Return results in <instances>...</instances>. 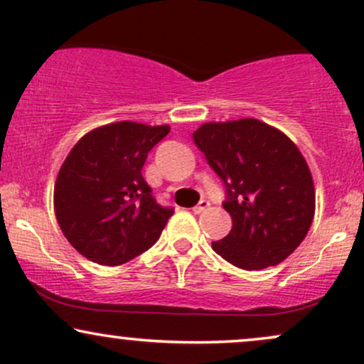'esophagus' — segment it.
Segmentation results:
<instances>
[{
	"label": "esophagus",
	"instance_id": "obj_1",
	"mask_svg": "<svg viewBox=\"0 0 364 364\" xmlns=\"http://www.w3.org/2000/svg\"><path fill=\"white\" fill-rule=\"evenodd\" d=\"M208 207H210V203H208L207 200H202V202H200L198 205L193 207V212H195V214H202V212H205Z\"/></svg>",
	"mask_w": 364,
	"mask_h": 364
}]
</instances>
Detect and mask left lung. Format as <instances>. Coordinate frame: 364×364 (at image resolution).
<instances>
[{"mask_svg": "<svg viewBox=\"0 0 364 364\" xmlns=\"http://www.w3.org/2000/svg\"><path fill=\"white\" fill-rule=\"evenodd\" d=\"M195 145L223 179L232 229L212 248L232 265L262 270L301 245L315 215V188L298 147L262 121L205 123Z\"/></svg>", "mask_w": 364, "mask_h": 364, "instance_id": "obj_1", "label": "left lung"}]
</instances>
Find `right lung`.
Segmentation results:
<instances>
[{
  "label": "right lung",
  "instance_id": "add662e5",
  "mask_svg": "<svg viewBox=\"0 0 364 364\" xmlns=\"http://www.w3.org/2000/svg\"><path fill=\"white\" fill-rule=\"evenodd\" d=\"M168 124L133 121L92 129L63 162L54 185V212L70 245L101 265H121L147 252L173 207H162L141 176Z\"/></svg>",
  "mask_w": 364,
  "mask_h": 364
}]
</instances>
